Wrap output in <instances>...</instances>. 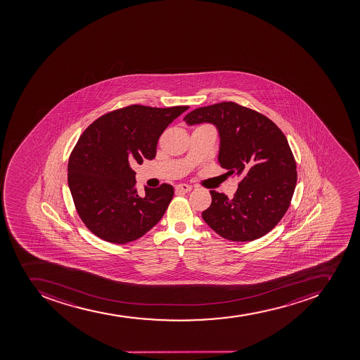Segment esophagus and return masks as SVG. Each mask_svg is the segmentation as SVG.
Instances as JSON below:
<instances>
[{
	"mask_svg": "<svg viewBox=\"0 0 360 360\" xmlns=\"http://www.w3.org/2000/svg\"><path fill=\"white\" fill-rule=\"evenodd\" d=\"M191 186L188 184H179L175 186V191L177 192V193H188V192L191 191Z\"/></svg>",
	"mask_w": 360,
	"mask_h": 360,
	"instance_id": "1",
	"label": "esophagus"
}]
</instances>
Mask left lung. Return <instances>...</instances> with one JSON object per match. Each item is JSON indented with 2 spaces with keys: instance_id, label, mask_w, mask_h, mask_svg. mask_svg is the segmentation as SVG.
Listing matches in <instances>:
<instances>
[{
  "instance_id": "1",
  "label": "left lung",
  "mask_w": 360,
  "mask_h": 360,
  "mask_svg": "<svg viewBox=\"0 0 360 360\" xmlns=\"http://www.w3.org/2000/svg\"><path fill=\"white\" fill-rule=\"evenodd\" d=\"M184 121L217 125L219 165L239 179L233 199L210 191L212 204L201 214L205 222L231 242H251L269 233L289 208L297 183L296 160L280 127L233 101L194 109Z\"/></svg>"
}]
</instances>
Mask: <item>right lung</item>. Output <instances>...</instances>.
<instances>
[{
	"instance_id": "right-lung-1",
	"label": "right lung",
	"mask_w": 360,
	"mask_h": 360,
	"mask_svg": "<svg viewBox=\"0 0 360 360\" xmlns=\"http://www.w3.org/2000/svg\"><path fill=\"white\" fill-rule=\"evenodd\" d=\"M188 109L131 105L102 115L85 129L69 158L68 183L77 213L91 233L127 244L162 219L174 188L166 183L146 188L140 197L131 166L154 159L160 136Z\"/></svg>"
}]
</instances>
